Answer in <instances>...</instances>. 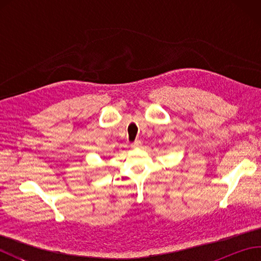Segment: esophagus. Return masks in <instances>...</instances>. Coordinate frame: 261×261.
I'll return each mask as SVG.
<instances>
[{
    "label": "esophagus",
    "mask_w": 261,
    "mask_h": 261,
    "mask_svg": "<svg viewBox=\"0 0 261 261\" xmlns=\"http://www.w3.org/2000/svg\"><path fill=\"white\" fill-rule=\"evenodd\" d=\"M141 146V141L140 140H136L135 142L131 143V147L132 148H139Z\"/></svg>",
    "instance_id": "34e87169"
}]
</instances>
